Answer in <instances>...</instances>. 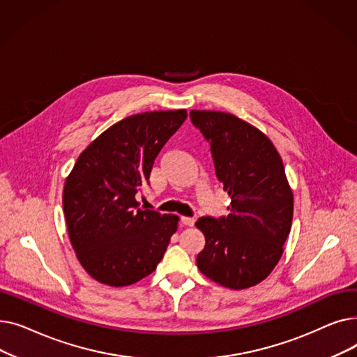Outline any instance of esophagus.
Listing matches in <instances>:
<instances>
[{"label": "esophagus", "mask_w": 357, "mask_h": 357, "mask_svg": "<svg viewBox=\"0 0 357 357\" xmlns=\"http://www.w3.org/2000/svg\"><path fill=\"white\" fill-rule=\"evenodd\" d=\"M181 221H182V224H185V226H190V227H192L195 224L194 217H181Z\"/></svg>", "instance_id": "obj_1"}]
</instances>
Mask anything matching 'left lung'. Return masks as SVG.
<instances>
[{
	"label": "left lung",
	"mask_w": 357,
	"mask_h": 357,
	"mask_svg": "<svg viewBox=\"0 0 357 357\" xmlns=\"http://www.w3.org/2000/svg\"><path fill=\"white\" fill-rule=\"evenodd\" d=\"M190 117L231 197L227 217L195 222L205 236L198 269L230 289L255 287L276 266L291 231L294 195L282 159L260 130L229 112L192 109Z\"/></svg>",
	"instance_id": "obj_1"
}]
</instances>
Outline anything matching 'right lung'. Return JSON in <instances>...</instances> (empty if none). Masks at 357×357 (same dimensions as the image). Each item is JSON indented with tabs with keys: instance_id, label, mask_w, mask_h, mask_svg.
Listing matches in <instances>:
<instances>
[{
	"instance_id": "1",
	"label": "right lung",
	"mask_w": 357,
	"mask_h": 357,
	"mask_svg": "<svg viewBox=\"0 0 357 357\" xmlns=\"http://www.w3.org/2000/svg\"><path fill=\"white\" fill-rule=\"evenodd\" d=\"M185 119V109L130 116L93 140L66 178L69 238L82 268L98 282L136 284L162 260L179 218L140 208L136 195Z\"/></svg>"
}]
</instances>
